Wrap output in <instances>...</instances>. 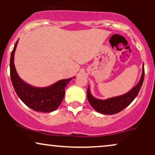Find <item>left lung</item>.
<instances>
[{"mask_svg": "<svg viewBox=\"0 0 155 155\" xmlns=\"http://www.w3.org/2000/svg\"><path fill=\"white\" fill-rule=\"evenodd\" d=\"M144 79V66H142V74L140 79L136 86L131 89L129 92L124 95L110 97L106 100L95 98L90 92V87L87 88V99L92 107L99 113L104 114L112 115L122 111L124 108L128 106L138 95Z\"/></svg>", "mask_w": 155, "mask_h": 155, "instance_id": "8db88e82", "label": "left lung"}]
</instances>
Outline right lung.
Returning a JSON list of instances; mask_svg holds the SVG:
<instances>
[{"mask_svg":"<svg viewBox=\"0 0 155 155\" xmlns=\"http://www.w3.org/2000/svg\"><path fill=\"white\" fill-rule=\"evenodd\" d=\"M18 41L17 40L15 44L10 59L11 80L16 93L26 106L35 111L47 113L55 111L63 100L65 87L75 76L60 80L45 87H36L25 82L17 74L14 62V57Z\"/></svg>","mask_w":155,"mask_h":155,"instance_id":"right-lung-1","label":"right lung"}]
</instances>
